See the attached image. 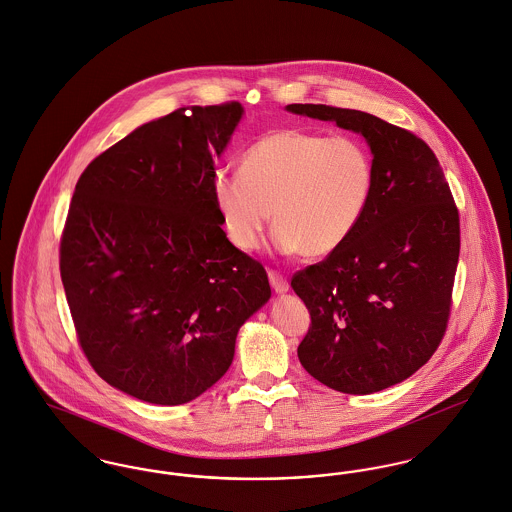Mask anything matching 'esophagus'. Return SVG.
Returning a JSON list of instances; mask_svg holds the SVG:
<instances>
[{"mask_svg": "<svg viewBox=\"0 0 512 512\" xmlns=\"http://www.w3.org/2000/svg\"><path fill=\"white\" fill-rule=\"evenodd\" d=\"M268 278H270V283H272V287H274V291L276 293H285V291H289V283H287V279L283 278L279 272L276 270H270L268 272Z\"/></svg>", "mask_w": 512, "mask_h": 512, "instance_id": "esophagus-1", "label": "esophagus"}]
</instances>
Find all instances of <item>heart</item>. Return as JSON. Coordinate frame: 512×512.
<instances>
[{
  "mask_svg": "<svg viewBox=\"0 0 512 512\" xmlns=\"http://www.w3.org/2000/svg\"><path fill=\"white\" fill-rule=\"evenodd\" d=\"M370 148L356 137L285 129L256 140L240 174L213 176V201L238 250L258 248L270 217L283 254L325 258L360 225L372 199Z\"/></svg>",
  "mask_w": 512,
  "mask_h": 512,
  "instance_id": "heart-1",
  "label": "heart"
}]
</instances>
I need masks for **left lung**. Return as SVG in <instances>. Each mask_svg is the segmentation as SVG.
<instances>
[{
    "mask_svg": "<svg viewBox=\"0 0 512 512\" xmlns=\"http://www.w3.org/2000/svg\"><path fill=\"white\" fill-rule=\"evenodd\" d=\"M295 115L362 135L372 199L350 238L291 279L311 313L297 348L326 387L370 395L411 377L444 338L460 258V215L430 146L375 115L291 103Z\"/></svg>",
    "mask_w": 512,
    "mask_h": 512,
    "instance_id": "1",
    "label": "left lung"
}]
</instances>
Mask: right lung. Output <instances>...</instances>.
<instances>
[{"label": "right lung", "mask_w": 512, "mask_h": 512, "mask_svg": "<svg viewBox=\"0 0 512 512\" xmlns=\"http://www.w3.org/2000/svg\"><path fill=\"white\" fill-rule=\"evenodd\" d=\"M244 109L182 107L99 154L80 176L60 276L80 346L115 389L182 405L233 364L234 342L272 295L213 201L215 160Z\"/></svg>", "instance_id": "1"}]
</instances>
